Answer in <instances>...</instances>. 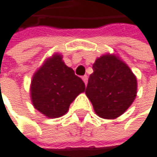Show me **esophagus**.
<instances>
[{"instance_id": "obj_1", "label": "esophagus", "mask_w": 157, "mask_h": 157, "mask_svg": "<svg viewBox=\"0 0 157 157\" xmlns=\"http://www.w3.org/2000/svg\"><path fill=\"white\" fill-rule=\"evenodd\" d=\"M82 79H83V81H84V83H85V85H86L87 82H88V76H87V75L83 76V77H82Z\"/></svg>"}]
</instances>
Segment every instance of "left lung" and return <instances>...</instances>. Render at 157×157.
Masks as SVG:
<instances>
[{"mask_svg": "<svg viewBox=\"0 0 157 157\" xmlns=\"http://www.w3.org/2000/svg\"><path fill=\"white\" fill-rule=\"evenodd\" d=\"M92 69L85 92L94 111L103 118L119 117L136 97V77L125 63L109 54L98 58Z\"/></svg>", "mask_w": 157, "mask_h": 157, "instance_id": "left-lung-1", "label": "left lung"}]
</instances>
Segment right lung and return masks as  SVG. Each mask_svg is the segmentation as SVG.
<instances>
[{"label":"right lung","mask_w":157,"mask_h":157,"mask_svg":"<svg viewBox=\"0 0 157 157\" xmlns=\"http://www.w3.org/2000/svg\"><path fill=\"white\" fill-rule=\"evenodd\" d=\"M34 107L50 118L65 115L75 98L85 90L83 80L67 67L60 54L48 59L31 82Z\"/></svg>","instance_id":"obj_1"}]
</instances>
